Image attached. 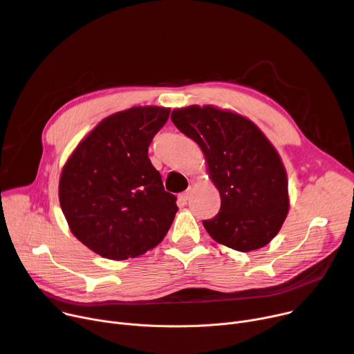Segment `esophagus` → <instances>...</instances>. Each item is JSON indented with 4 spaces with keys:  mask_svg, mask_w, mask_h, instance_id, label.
<instances>
[{
    "mask_svg": "<svg viewBox=\"0 0 354 354\" xmlns=\"http://www.w3.org/2000/svg\"><path fill=\"white\" fill-rule=\"evenodd\" d=\"M190 194H192V187H187V189H186L183 193H180V198L186 201V200H189Z\"/></svg>",
    "mask_w": 354,
    "mask_h": 354,
    "instance_id": "esophagus-1",
    "label": "esophagus"
}]
</instances>
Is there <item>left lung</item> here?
<instances>
[{
  "label": "left lung",
  "instance_id": "1",
  "mask_svg": "<svg viewBox=\"0 0 354 354\" xmlns=\"http://www.w3.org/2000/svg\"><path fill=\"white\" fill-rule=\"evenodd\" d=\"M174 124L206 156L221 207L205 220L210 236L235 250L268 245L288 213V183L274 147L250 120L213 106L172 112Z\"/></svg>",
  "mask_w": 354,
  "mask_h": 354
}]
</instances>
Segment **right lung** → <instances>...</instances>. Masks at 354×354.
<instances>
[{
	"instance_id": "right-lung-1",
	"label": "right lung",
	"mask_w": 354,
	"mask_h": 354,
	"mask_svg": "<svg viewBox=\"0 0 354 354\" xmlns=\"http://www.w3.org/2000/svg\"><path fill=\"white\" fill-rule=\"evenodd\" d=\"M169 109L138 106L100 122L63 168L59 197L73 234L100 257L142 255L167 235L178 212L148 158Z\"/></svg>"
}]
</instances>
